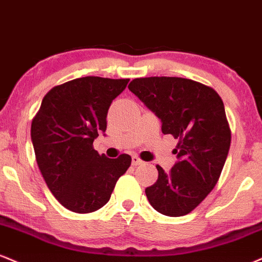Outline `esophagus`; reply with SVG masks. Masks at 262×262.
<instances>
[{
  "label": "esophagus",
  "mask_w": 262,
  "mask_h": 262,
  "mask_svg": "<svg viewBox=\"0 0 262 262\" xmlns=\"http://www.w3.org/2000/svg\"><path fill=\"white\" fill-rule=\"evenodd\" d=\"M141 163H143V160H141L140 157H138V156L132 157V165H133V166L141 165Z\"/></svg>",
  "instance_id": "esophagus-1"
}]
</instances>
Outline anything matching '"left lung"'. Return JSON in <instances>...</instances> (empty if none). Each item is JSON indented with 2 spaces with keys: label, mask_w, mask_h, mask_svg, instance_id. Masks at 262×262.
Instances as JSON below:
<instances>
[{
  "label": "left lung",
  "mask_w": 262,
  "mask_h": 262,
  "mask_svg": "<svg viewBox=\"0 0 262 262\" xmlns=\"http://www.w3.org/2000/svg\"><path fill=\"white\" fill-rule=\"evenodd\" d=\"M128 88L161 119L162 133L178 140V162L169 173L156 166L159 178L145 189L147 200L162 215H188L215 188L228 155L223 101L211 86L178 77L137 78Z\"/></svg>",
  "instance_id": "left-lung-1"
}]
</instances>
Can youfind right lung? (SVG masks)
<instances>
[{"mask_svg": "<svg viewBox=\"0 0 262 262\" xmlns=\"http://www.w3.org/2000/svg\"><path fill=\"white\" fill-rule=\"evenodd\" d=\"M129 79L83 77L53 86L31 122L36 163L53 196L69 211L89 213L111 198L132 157L107 159L94 149L111 102Z\"/></svg>", "mask_w": 262, "mask_h": 262, "instance_id": "obj_1", "label": "right lung"}]
</instances>
